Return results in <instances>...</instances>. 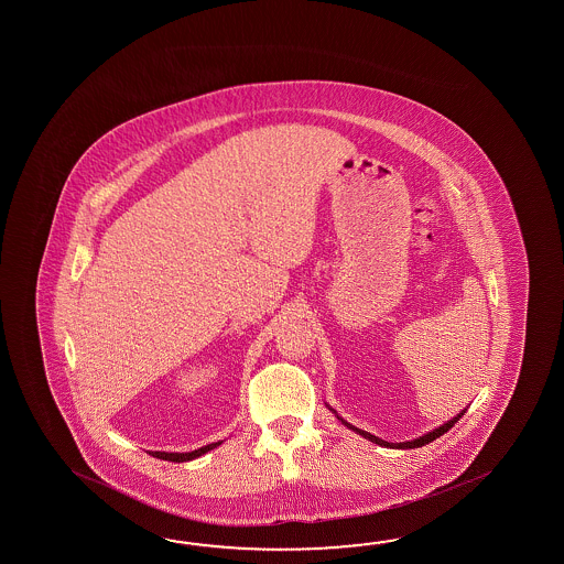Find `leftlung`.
I'll return each mask as SVG.
<instances>
[{"instance_id": "8db88e82", "label": "left lung", "mask_w": 564, "mask_h": 564, "mask_svg": "<svg viewBox=\"0 0 564 564\" xmlns=\"http://www.w3.org/2000/svg\"><path fill=\"white\" fill-rule=\"evenodd\" d=\"M466 413V409L457 415V417H454V420L447 421V423H444L442 427H437V430H433V432L425 433V435H421V437H417V440H413V442H403V444H389V442H383V440H379V437H375V435H371L369 432H362V430H357L355 425H350V423H347V421H343L345 425H347L348 430H352V432L360 433L362 437H367L369 442H372V444L377 445H384V447H393V449H413V447H421V445L425 444H432L433 440H437L440 435H444L445 432H449L454 425H456L457 421L462 420V415Z\"/></svg>"}]
</instances>
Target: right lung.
I'll return each mask as SVG.
<instances>
[{
  "label": "right lung",
  "instance_id": "add662e5",
  "mask_svg": "<svg viewBox=\"0 0 564 564\" xmlns=\"http://www.w3.org/2000/svg\"><path fill=\"white\" fill-rule=\"evenodd\" d=\"M219 444H221V442L205 445V447H199V449L189 452V454H165V452H151V454H153V457H159V459H167V462H189V459H195V457L204 456V454H207L209 449H214V447H217Z\"/></svg>",
  "mask_w": 564,
  "mask_h": 564
}]
</instances>
